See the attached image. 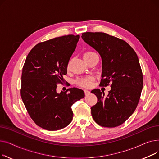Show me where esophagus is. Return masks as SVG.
<instances>
[{
  "instance_id": "1",
  "label": "esophagus",
  "mask_w": 159,
  "mask_h": 159,
  "mask_svg": "<svg viewBox=\"0 0 159 159\" xmlns=\"http://www.w3.org/2000/svg\"><path fill=\"white\" fill-rule=\"evenodd\" d=\"M84 92L85 95H88L90 93V91H88V90H86V89H84Z\"/></svg>"
}]
</instances>
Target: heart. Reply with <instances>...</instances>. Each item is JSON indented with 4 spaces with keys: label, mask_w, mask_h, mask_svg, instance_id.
Returning <instances> with one entry per match:
<instances>
[{
    "label": "heart",
    "mask_w": 159,
    "mask_h": 159,
    "mask_svg": "<svg viewBox=\"0 0 159 159\" xmlns=\"http://www.w3.org/2000/svg\"><path fill=\"white\" fill-rule=\"evenodd\" d=\"M93 54H95V53H93L92 52H87L84 54V57L91 55H93ZM92 80H93L92 77H86V78H82V79H78L76 82H77V85L79 86L88 88L90 86Z\"/></svg>",
    "instance_id": "obj_1"
}]
</instances>
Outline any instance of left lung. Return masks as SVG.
<instances>
[{"instance_id": "left-lung-1", "label": "left lung", "mask_w": 159, "mask_h": 159, "mask_svg": "<svg viewBox=\"0 0 159 159\" xmlns=\"http://www.w3.org/2000/svg\"><path fill=\"white\" fill-rule=\"evenodd\" d=\"M82 38L101 55V86L110 85L105 97L99 89L91 91L97 102L91 107L92 117L102 127L115 128L135 111L143 87V75L137 53L126 41L102 32H86Z\"/></svg>"}]
</instances>
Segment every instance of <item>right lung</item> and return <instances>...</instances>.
<instances>
[{
	"instance_id": "obj_1",
	"label": "right lung",
	"mask_w": 159,
	"mask_h": 159,
	"mask_svg": "<svg viewBox=\"0 0 159 159\" xmlns=\"http://www.w3.org/2000/svg\"><path fill=\"white\" fill-rule=\"evenodd\" d=\"M79 39L80 35H68L42 42L31 49L25 61L21 98L31 119L44 129L56 131L68 126L73 119L71 106L85 96L76 88L60 93L56 91L64 81Z\"/></svg>"
}]
</instances>
